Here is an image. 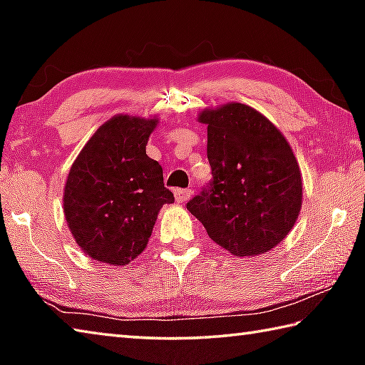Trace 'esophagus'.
Instances as JSON below:
<instances>
[{
	"label": "esophagus",
	"instance_id": "obj_1",
	"mask_svg": "<svg viewBox=\"0 0 365 365\" xmlns=\"http://www.w3.org/2000/svg\"><path fill=\"white\" fill-rule=\"evenodd\" d=\"M174 195H175V201L177 202H183V201H187L188 197L191 196V190L190 188H177L174 191Z\"/></svg>",
	"mask_w": 365,
	"mask_h": 365
}]
</instances>
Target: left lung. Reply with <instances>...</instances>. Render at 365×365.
<instances>
[{"label": "left lung", "mask_w": 365, "mask_h": 365, "mask_svg": "<svg viewBox=\"0 0 365 365\" xmlns=\"http://www.w3.org/2000/svg\"><path fill=\"white\" fill-rule=\"evenodd\" d=\"M212 178L187 209L211 240L235 256L279 245L298 219L302 182L285 137L242 103L202 110Z\"/></svg>", "instance_id": "8db88e82"}]
</instances>
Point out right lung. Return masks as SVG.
<instances>
[{"mask_svg": "<svg viewBox=\"0 0 365 365\" xmlns=\"http://www.w3.org/2000/svg\"><path fill=\"white\" fill-rule=\"evenodd\" d=\"M156 122L115 115L72 164L64 190L66 220L95 261L130 262L145 250L160 207L174 202L163 168L146 154Z\"/></svg>", "mask_w": 365, "mask_h": 365, "instance_id": "obj_1", "label": "right lung"}]
</instances>
